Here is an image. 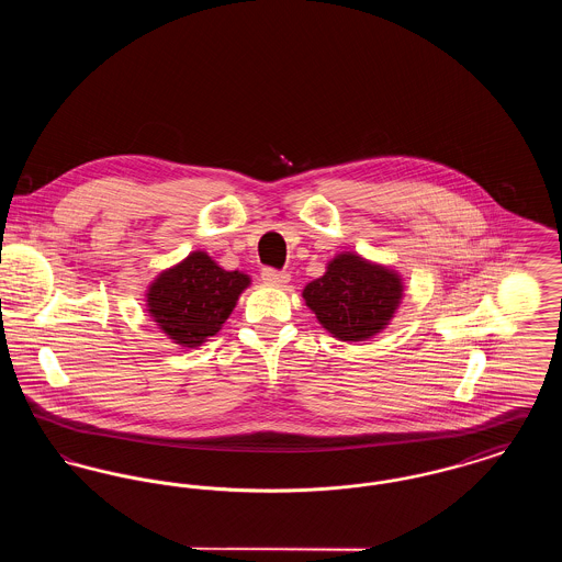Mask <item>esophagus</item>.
Returning a JSON list of instances; mask_svg holds the SVG:
<instances>
[{
	"instance_id": "34e87169",
	"label": "esophagus",
	"mask_w": 562,
	"mask_h": 562,
	"mask_svg": "<svg viewBox=\"0 0 562 562\" xmlns=\"http://www.w3.org/2000/svg\"><path fill=\"white\" fill-rule=\"evenodd\" d=\"M261 278H263V282H268V284H273V286H284L289 280H291V276L286 273V271H280V269L266 268L261 271Z\"/></svg>"
}]
</instances>
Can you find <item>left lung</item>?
I'll use <instances>...</instances> for the list:
<instances>
[{
  "label": "left lung",
  "instance_id": "8db88e82",
  "mask_svg": "<svg viewBox=\"0 0 562 562\" xmlns=\"http://www.w3.org/2000/svg\"><path fill=\"white\" fill-rule=\"evenodd\" d=\"M401 294L394 271L358 255H339L322 278L305 286L303 299L328 333L341 341H362L390 322Z\"/></svg>",
  "mask_w": 562,
  "mask_h": 562
}]
</instances>
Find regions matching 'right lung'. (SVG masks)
<instances>
[{
    "mask_svg": "<svg viewBox=\"0 0 562 562\" xmlns=\"http://www.w3.org/2000/svg\"><path fill=\"white\" fill-rule=\"evenodd\" d=\"M248 276L225 271L206 252H191L177 268L164 271L149 289V314L181 346L195 348L229 318Z\"/></svg>",
    "mask_w": 562,
    "mask_h": 562,
    "instance_id": "1",
    "label": "right lung"
}]
</instances>
